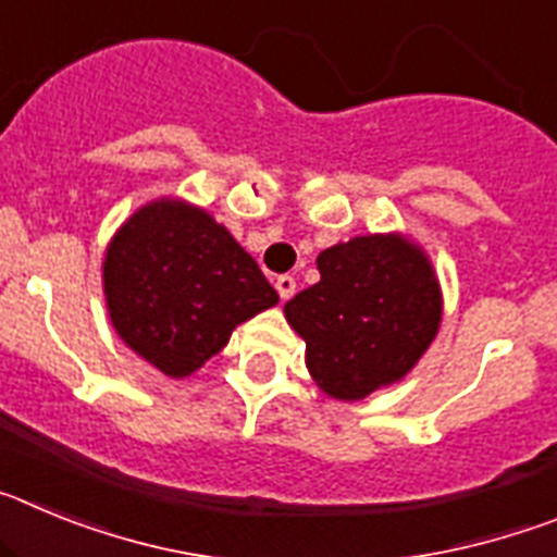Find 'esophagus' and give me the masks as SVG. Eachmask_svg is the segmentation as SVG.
Returning <instances> with one entry per match:
<instances>
[{"label": "esophagus", "instance_id": "1", "mask_svg": "<svg viewBox=\"0 0 557 557\" xmlns=\"http://www.w3.org/2000/svg\"><path fill=\"white\" fill-rule=\"evenodd\" d=\"M275 289H278V295H282V301H289V298L295 295L293 275H278V278H275Z\"/></svg>", "mask_w": 557, "mask_h": 557}]
</instances>
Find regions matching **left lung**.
Returning <instances> with one entry per match:
<instances>
[{"label": "left lung", "instance_id": "obj_1", "mask_svg": "<svg viewBox=\"0 0 557 557\" xmlns=\"http://www.w3.org/2000/svg\"><path fill=\"white\" fill-rule=\"evenodd\" d=\"M321 282L284 304L307 343L309 376L329 398L359 401L407 376L437 337L444 293L407 234H362L318 253Z\"/></svg>", "mask_w": 557, "mask_h": 557}]
</instances>
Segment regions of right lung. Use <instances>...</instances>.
Returning <instances> with one entry per match:
<instances>
[{
	"label": "right lung",
	"instance_id": "right-lung-1",
	"mask_svg": "<svg viewBox=\"0 0 557 557\" xmlns=\"http://www.w3.org/2000/svg\"><path fill=\"white\" fill-rule=\"evenodd\" d=\"M102 293L113 332L170 379L191 376L239 323L278 304L253 256L184 198L150 200L116 228Z\"/></svg>",
	"mask_w": 557,
	"mask_h": 557
}]
</instances>
